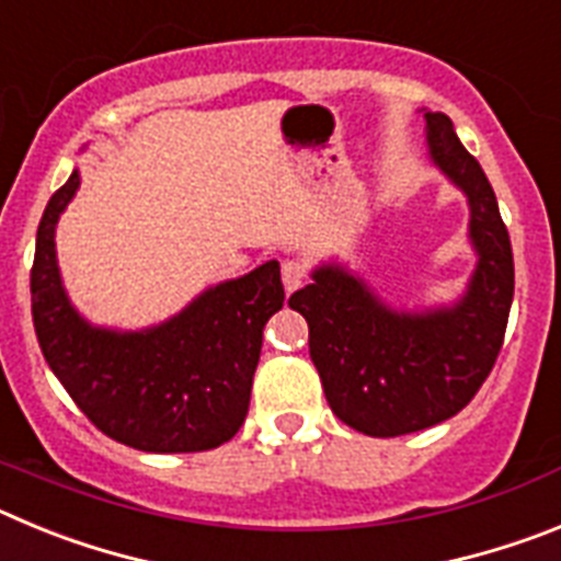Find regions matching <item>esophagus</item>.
Masks as SVG:
<instances>
[{"instance_id":"esophagus-1","label":"esophagus","mask_w":561,"mask_h":561,"mask_svg":"<svg viewBox=\"0 0 561 561\" xmlns=\"http://www.w3.org/2000/svg\"><path fill=\"white\" fill-rule=\"evenodd\" d=\"M280 275H284V289L295 291L306 284V275H309V266L300 257H286L284 266H280Z\"/></svg>"}]
</instances>
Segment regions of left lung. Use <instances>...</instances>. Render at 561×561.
Listing matches in <instances>:
<instances>
[{"label":"left lung","mask_w":561,"mask_h":561,"mask_svg":"<svg viewBox=\"0 0 561 561\" xmlns=\"http://www.w3.org/2000/svg\"><path fill=\"white\" fill-rule=\"evenodd\" d=\"M433 160L469 196L480 261L458 306L404 314L379 304L359 277L320 266L289 306L309 323V354L329 408L374 438L419 433L474 399L503 348L514 297V255L483 168L447 114L427 112Z\"/></svg>","instance_id":"obj_1"}]
</instances>
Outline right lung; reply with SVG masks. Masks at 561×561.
Instances as JSON below:
<instances>
[{"mask_svg": "<svg viewBox=\"0 0 561 561\" xmlns=\"http://www.w3.org/2000/svg\"><path fill=\"white\" fill-rule=\"evenodd\" d=\"M78 171L53 193L30 270L38 345L67 393L103 435L142 453H205L238 433L250 410L264 325L284 309L277 261L207 289L182 314L137 334L92 329L64 295L56 221Z\"/></svg>", "mask_w": 561, "mask_h": 561, "instance_id": "add662e5", "label": "right lung"}]
</instances>
